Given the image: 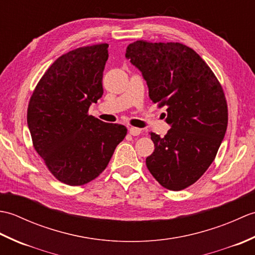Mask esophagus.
I'll list each match as a JSON object with an SVG mask.
<instances>
[{
    "instance_id": "obj_1",
    "label": "esophagus",
    "mask_w": 255,
    "mask_h": 255,
    "mask_svg": "<svg viewBox=\"0 0 255 255\" xmlns=\"http://www.w3.org/2000/svg\"><path fill=\"white\" fill-rule=\"evenodd\" d=\"M129 133L132 134V136H139L140 133H141V129L137 128V127H129Z\"/></svg>"
}]
</instances>
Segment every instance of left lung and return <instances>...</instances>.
<instances>
[{"label": "left lung", "mask_w": 255, "mask_h": 255, "mask_svg": "<svg viewBox=\"0 0 255 255\" xmlns=\"http://www.w3.org/2000/svg\"><path fill=\"white\" fill-rule=\"evenodd\" d=\"M147 82L149 96L166 106L171 129L164 137L151 132L153 153L148 170L162 186L181 191L213 163L228 125L223 88L198 53L180 42L134 41L126 49Z\"/></svg>", "instance_id": "obj_1"}]
</instances>
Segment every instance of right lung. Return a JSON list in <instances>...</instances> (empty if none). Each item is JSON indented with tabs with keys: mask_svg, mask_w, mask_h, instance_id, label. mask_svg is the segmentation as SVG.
Returning <instances> with one entry per match:
<instances>
[{
	"mask_svg": "<svg viewBox=\"0 0 255 255\" xmlns=\"http://www.w3.org/2000/svg\"><path fill=\"white\" fill-rule=\"evenodd\" d=\"M108 45L81 47L59 57L32 93L27 124L32 144L53 176L71 186L106 169L127 129L88 115L103 95Z\"/></svg>",
	"mask_w": 255,
	"mask_h": 255,
	"instance_id": "right-lung-1",
	"label": "right lung"
}]
</instances>
